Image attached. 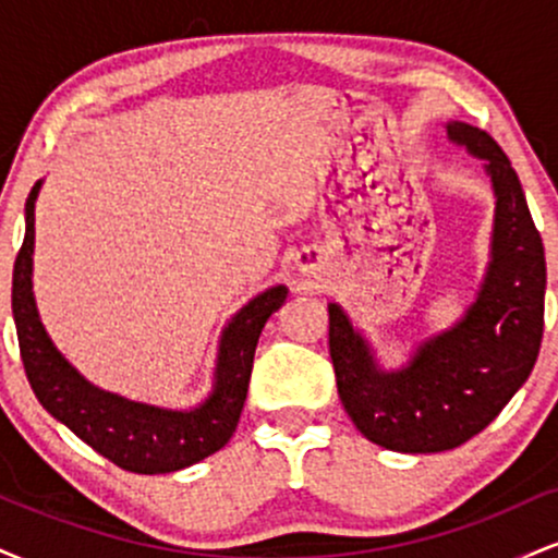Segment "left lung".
I'll use <instances>...</instances> for the list:
<instances>
[{
	"instance_id": "8db88e82",
	"label": "left lung",
	"mask_w": 558,
	"mask_h": 558,
	"mask_svg": "<svg viewBox=\"0 0 558 558\" xmlns=\"http://www.w3.org/2000/svg\"><path fill=\"white\" fill-rule=\"evenodd\" d=\"M448 138L485 159L496 191L493 259L466 317L422 343L409 367L383 373L343 312L328 306L343 409L364 438L403 453L448 451L485 430L533 373L543 341L546 254L520 178L480 128L448 123Z\"/></svg>"
}]
</instances>
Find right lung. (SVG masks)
<instances>
[{
  "mask_svg": "<svg viewBox=\"0 0 558 558\" xmlns=\"http://www.w3.org/2000/svg\"><path fill=\"white\" fill-rule=\"evenodd\" d=\"M41 189L36 181L25 198V239L12 270V317L25 377L38 403L68 425L83 444L110 459L120 470L138 475H162L202 462L220 451L239 425L254 367L259 332L267 317L286 301V286H272L228 323L217 354V383L213 396L191 412L146 407L94 388L54 349L38 319L31 291L34 254V204Z\"/></svg>",
  "mask_w": 558,
  "mask_h": 558,
  "instance_id": "1",
  "label": "right lung"
}]
</instances>
